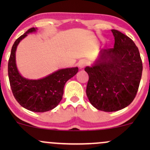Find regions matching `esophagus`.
Returning a JSON list of instances; mask_svg holds the SVG:
<instances>
[{
  "mask_svg": "<svg viewBox=\"0 0 150 150\" xmlns=\"http://www.w3.org/2000/svg\"><path fill=\"white\" fill-rule=\"evenodd\" d=\"M85 65H86V62L85 61H83V60L80 61L78 63H77V66L79 67V68H80V69H82V68H85Z\"/></svg>",
  "mask_w": 150,
  "mask_h": 150,
  "instance_id": "1",
  "label": "esophagus"
}]
</instances>
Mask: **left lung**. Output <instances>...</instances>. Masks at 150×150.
<instances>
[{
    "label": "left lung",
    "instance_id": "left-lung-1",
    "mask_svg": "<svg viewBox=\"0 0 150 150\" xmlns=\"http://www.w3.org/2000/svg\"><path fill=\"white\" fill-rule=\"evenodd\" d=\"M115 39L112 49H102L92 66L86 93L98 110L112 112L128 106L135 99L142 77V63L138 48L130 38L111 30Z\"/></svg>",
    "mask_w": 150,
    "mask_h": 150
}]
</instances>
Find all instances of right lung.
I'll return each instance as SVG.
<instances>
[{
	"instance_id": "add662e5",
	"label": "right lung",
	"mask_w": 150,
	"mask_h": 150,
	"mask_svg": "<svg viewBox=\"0 0 150 150\" xmlns=\"http://www.w3.org/2000/svg\"><path fill=\"white\" fill-rule=\"evenodd\" d=\"M32 27L15 41L8 61V77L12 92L22 107L34 112H46L58 106L63 94L65 82L78 72V68L58 70L39 80H29L19 73L15 60L17 47L27 34L35 32Z\"/></svg>"
}]
</instances>
